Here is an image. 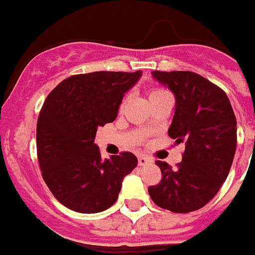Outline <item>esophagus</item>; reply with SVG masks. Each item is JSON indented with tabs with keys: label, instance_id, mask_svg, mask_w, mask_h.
I'll return each mask as SVG.
<instances>
[{
	"label": "esophagus",
	"instance_id": "34e87169",
	"mask_svg": "<svg viewBox=\"0 0 255 255\" xmlns=\"http://www.w3.org/2000/svg\"><path fill=\"white\" fill-rule=\"evenodd\" d=\"M151 159H148V157L147 156H144V155H139V156H138V164H139V165H146V164H148V163H151Z\"/></svg>",
	"mask_w": 255,
	"mask_h": 255
}]
</instances>
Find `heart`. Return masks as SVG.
I'll return each mask as SVG.
<instances>
[{"label": "heart", "instance_id": "b5f03b06", "mask_svg": "<svg viewBox=\"0 0 255 255\" xmlns=\"http://www.w3.org/2000/svg\"><path fill=\"white\" fill-rule=\"evenodd\" d=\"M163 92H165V91H163V90H152V91L150 92V98H152V96H156V95L163 94Z\"/></svg>", "mask_w": 255, "mask_h": 255}]
</instances>
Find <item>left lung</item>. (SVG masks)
<instances>
[{
  "instance_id": "obj_1",
  "label": "left lung",
  "mask_w": 255,
  "mask_h": 255,
  "mask_svg": "<svg viewBox=\"0 0 255 255\" xmlns=\"http://www.w3.org/2000/svg\"><path fill=\"white\" fill-rule=\"evenodd\" d=\"M173 92L174 116L168 135L185 143L182 161L172 169L157 160L161 181L148 188L159 207L186 214L211 201L227 180L237 144V121L222 88L193 71H152Z\"/></svg>"
}]
</instances>
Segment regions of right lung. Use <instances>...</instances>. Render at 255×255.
Returning a JSON list of instances; mask_svg holds the SVG:
<instances>
[{
    "label": "right lung",
    "instance_id": "right-lung-1",
    "mask_svg": "<svg viewBox=\"0 0 255 255\" xmlns=\"http://www.w3.org/2000/svg\"><path fill=\"white\" fill-rule=\"evenodd\" d=\"M142 71L71 75L45 99L36 126L37 159L54 198L81 214L102 212L119 198L124 177L138 164L131 152L102 159L98 128L113 123L124 95Z\"/></svg>",
    "mask_w": 255,
    "mask_h": 255
}]
</instances>
